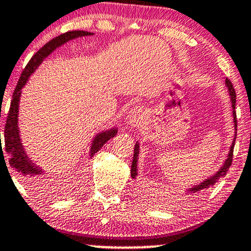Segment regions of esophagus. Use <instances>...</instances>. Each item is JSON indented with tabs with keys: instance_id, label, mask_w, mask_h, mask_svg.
I'll list each match as a JSON object with an SVG mask.
<instances>
[{
	"instance_id": "1",
	"label": "esophagus",
	"mask_w": 251,
	"mask_h": 251,
	"mask_svg": "<svg viewBox=\"0 0 251 251\" xmlns=\"http://www.w3.org/2000/svg\"><path fill=\"white\" fill-rule=\"evenodd\" d=\"M143 119V109L140 107H134L128 112L127 115V123L128 125L136 126L140 120Z\"/></svg>"
}]
</instances>
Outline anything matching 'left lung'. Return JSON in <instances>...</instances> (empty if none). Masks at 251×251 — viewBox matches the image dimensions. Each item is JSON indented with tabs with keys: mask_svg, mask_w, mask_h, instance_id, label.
Here are the masks:
<instances>
[{
	"mask_svg": "<svg viewBox=\"0 0 251 251\" xmlns=\"http://www.w3.org/2000/svg\"><path fill=\"white\" fill-rule=\"evenodd\" d=\"M225 85L227 88L228 95H230V101H231V107H232V118H233V127H235V137H233L232 143H231V147L228 149V152L225 161L223 162L222 167L214 173L213 175L208 176L207 178L202 180L201 182L198 184H194L193 187H189V188H186L184 191V194L186 195H195L200 194L205 189L210 188V187L214 186L219 181V178L224 177L226 175L228 168L231 166V162H232V153H233V145H235L236 140V131H237V120H236V112H235V106H236V93L235 89H233L232 83L230 82V79H225ZM139 142H136L134 144V153H133V161H132V167H131V177L136 178V176L138 175V158H139Z\"/></svg>",
	"mask_w": 251,
	"mask_h": 251,
	"instance_id": "8db88e82",
	"label": "left lung"
}]
</instances>
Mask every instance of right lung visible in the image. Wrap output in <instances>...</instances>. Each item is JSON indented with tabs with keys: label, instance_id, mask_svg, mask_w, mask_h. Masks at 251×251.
Wrapping results in <instances>:
<instances>
[{
	"label": "right lung",
	"instance_id": "add662e5",
	"mask_svg": "<svg viewBox=\"0 0 251 251\" xmlns=\"http://www.w3.org/2000/svg\"><path fill=\"white\" fill-rule=\"evenodd\" d=\"M90 35H94V33L87 31H71L64 33V34H60L59 37H56L54 39L49 41L46 45H44L43 48L32 57L31 60L28 62V64L26 65L23 74H21L20 79H19V83L16 85L15 92H14L13 94V100L12 103H10L9 113H8L7 123H5L4 127V151L9 155L10 167H12L13 169H15L16 172L25 178V181L33 187L40 186L41 182H43V175L45 174V170L41 167L37 166V164L29 158V156L27 155L26 150H25L24 148L23 140H21L20 128H19V108H20V99L21 95H23V88L27 84L29 77L35 73V70L40 67L41 63L48 58L52 52L56 51L57 49L63 46L64 44H67L68 41H71L82 37H90ZM117 126L108 128V130L98 132V133L93 137L92 143H90L89 155H88L89 157H88V158L94 157L95 153L98 152L109 139L117 136ZM1 153H3L2 149Z\"/></svg>",
	"mask_w": 251,
	"mask_h": 251
}]
</instances>
